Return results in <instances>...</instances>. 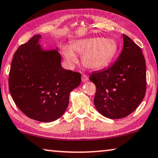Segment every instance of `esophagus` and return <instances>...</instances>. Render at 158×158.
Masks as SVG:
<instances>
[{"label":"esophagus","mask_w":158,"mask_h":158,"mask_svg":"<svg viewBox=\"0 0 158 158\" xmlns=\"http://www.w3.org/2000/svg\"><path fill=\"white\" fill-rule=\"evenodd\" d=\"M88 79H89V78H88V77L86 76V75L82 74V76H81V81H82V82L87 81Z\"/></svg>","instance_id":"obj_1"}]
</instances>
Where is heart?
<instances>
[{"mask_svg": "<svg viewBox=\"0 0 158 158\" xmlns=\"http://www.w3.org/2000/svg\"><path fill=\"white\" fill-rule=\"evenodd\" d=\"M118 49L116 41L103 37L84 38L72 45L62 47V54L66 61L73 64L77 61L76 54H82V63L86 68L97 70L107 66L114 59Z\"/></svg>", "mask_w": 158, "mask_h": 158, "instance_id": "heart-1", "label": "heart"}]
</instances>
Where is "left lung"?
<instances>
[{"label": "left lung", "instance_id": "obj_1", "mask_svg": "<svg viewBox=\"0 0 158 158\" xmlns=\"http://www.w3.org/2000/svg\"><path fill=\"white\" fill-rule=\"evenodd\" d=\"M124 46L112 66L93 72L96 86L94 106L103 116L121 119L136 110L146 91V65L141 48L123 34Z\"/></svg>", "mask_w": 158, "mask_h": 158}]
</instances>
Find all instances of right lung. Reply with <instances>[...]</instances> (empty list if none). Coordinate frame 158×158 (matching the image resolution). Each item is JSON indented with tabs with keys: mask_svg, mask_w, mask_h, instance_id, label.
<instances>
[{
	"mask_svg": "<svg viewBox=\"0 0 158 158\" xmlns=\"http://www.w3.org/2000/svg\"><path fill=\"white\" fill-rule=\"evenodd\" d=\"M35 35L13 55L9 91L13 101L28 117L50 123L61 117L69 105L70 92L81 83V74L61 65L58 48L46 50Z\"/></svg>",
	"mask_w": 158,
	"mask_h": 158,
	"instance_id": "right-lung-1",
	"label": "right lung"
}]
</instances>
